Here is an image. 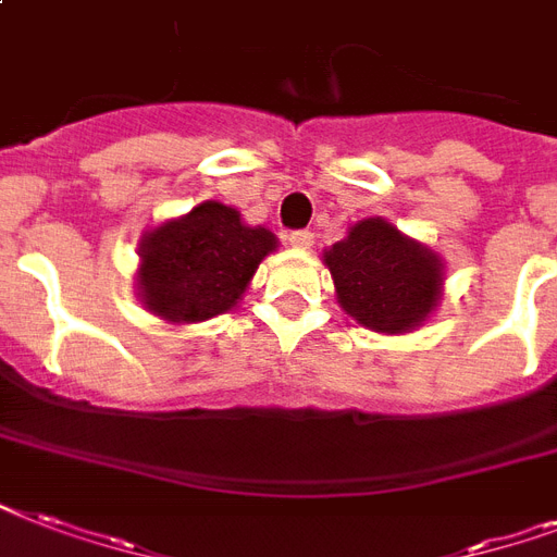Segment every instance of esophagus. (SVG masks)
I'll list each match as a JSON object with an SVG mask.
<instances>
[{"mask_svg": "<svg viewBox=\"0 0 557 557\" xmlns=\"http://www.w3.org/2000/svg\"><path fill=\"white\" fill-rule=\"evenodd\" d=\"M288 245H295V248H312L314 234L312 231H292L288 234Z\"/></svg>", "mask_w": 557, "mask_h": 557, "instance_id": "esophagus-1", "label": "esophagus"}]
</instances>
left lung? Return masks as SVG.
<instances>
[{"label": "left lung", "mask_w": 557, "mask_h": 557, "mask_svg": "<svg viewBox=\"0 0 557 557\" xmlns=\"http://www.w3.org/2000/svg\"><path fill=\"white\" fill-rule=\"evenodd\" d=\"M344 312L375 332H407L433 312L442 288V262L384 219L352 225L323 253Z\"/></svg>", "instance_id": "obj_1"}]
</instances>
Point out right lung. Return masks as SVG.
<instances>
[{"mask_svg": "<svg viewBox=\"0 0 557 557\" xmlns=\"http://www.w3.org/2000/svg\"><path fill=\"white\" fill-rule=\"evenodd\" d=\"M277 239L248 227L234 208L201 201L187 216L164 222L141 243L138 288L164 321H205L234 309L248 280Z\"/></svg>", "mask_w": 557, "mask_h": 557, "instance_id": "1", "label": "right lung"}]
</instances>
